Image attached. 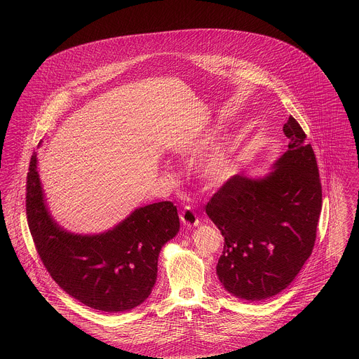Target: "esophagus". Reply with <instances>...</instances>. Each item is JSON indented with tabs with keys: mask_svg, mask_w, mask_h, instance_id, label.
<instances>
[{
	"mask_svg": "<svg viewBox=\"0 0 359 359\" xmlns=\"http://www.w3.org/2000/svg\"><path fill=\"white\" fill-rule=\"evenodd\" d=\"M180 219L184 226L187 227H192V226H198L199 224V217L196 214V211L191 207V205H186L180 214Z\"/></svg>",
	"mask_w": 359,
	"mask_h": 359,
	"instance_id": "34e87169",
	"label": "esophagus"
}]
</instances>
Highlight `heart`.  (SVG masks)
Instances as JSON below:
<instances>
[{
    "label": "heart",
    "mask_w": 359,
    "mask_h": 359,
    "mask_svg": "<svg viewBox=\"0 0 359 359\" xmlns=\"http://www.w3.org/2000/svg\"><path fill=\"white\" fill-rule=\"evenodd\" d=\"M210 142V137H202L184 145L180 152L183 156L194 157L205 151ZM198 176L210 186L222 184L229 179L233 172V158L231 151L226 145H219L208 149L196 164Z\"/></svg>",
    "instance_id": "1"
}]
</instances>
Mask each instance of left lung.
<instances>
[{
    "label": "left lung",
    "instance_id": "left-lung-1",
    "mask_svg": "<svg viewBox=\"0 0 359 359\" xmlns=\"http://www.w3.org/2000/svg\"><path fill=\"white\" fill-rule=\"evenodd\" d=\"M288 151L268 176L234 175L205 205L224 237L217 274L239 299L257 302L285 290L311 256L322 211V183L307 135L292 116Z\"/></svg>",
    "mask_w": 359,
    "mask_h": 359
}]
</instances>
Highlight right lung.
I'll return each instance as SVG.
<instances>
[{
    "label": "right lung",
    "instance_id": "add662e5",
    "mask_svg": "<svg viewBox=\"0 0 359 359\" xmlns=\"http://www.w3.org/2000/svg\"><path fill=\"white\" fill-rule=\"evenodd\" d=\"M32 154L27 176V219L39 257L55 283L87 307L123 312L152 292L157 259L180 227L176 205L157 202L137 208L98 236H75L52 219L43 199Z\"/></svg>",
    "mask_w": 359,
    "mask_h": 359
}]
</instances>
